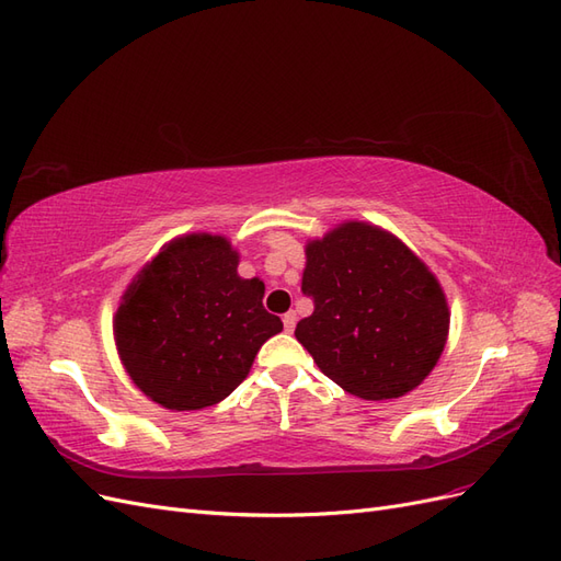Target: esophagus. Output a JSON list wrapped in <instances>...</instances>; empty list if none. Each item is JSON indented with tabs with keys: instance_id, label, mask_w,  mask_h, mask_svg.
<instances>
[{
	"instance_id": "34e87169",
	"label": "esophagus",
	"mask_w": 561,
	"mask_h": 561,
	"mask_svg": "<svg viewBox=\"0 0 561 561\" xmlns=\"http://www.w3.org/2000/svg\"><path fill=\"white\" fill-rule=\"evenodd\" d=\"M295 322H297V313H295V311H287V313L283 316L285 332H293V330H295Z\"/></svg>"
}]
</instances>
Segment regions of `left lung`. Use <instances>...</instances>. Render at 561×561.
Here are the masks:
<instances>
[{
	"instance_id": "obj_1",
	"label": "left lung",
	"mask_w": 561,
	"mask_h": 561,
	"mask_svg": "<svg viewBox=\"0 0 561 561\" xmlns=\"http://www.w3.org/2000/svg\"><path fill=\"white\" fill-rule=\"evenodd\" d=\"M301 293L313 299V313L297 322V342L351 396L410 393L445 351L443 287L410 248L379 227L346 222L309 243Z\"/></svg>"
}]
</instances>
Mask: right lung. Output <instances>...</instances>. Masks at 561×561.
<instances>
[{"label": "right lung", "mask_w": 561, "mask_h": 561, "mask_svg": "<svg viewBox=\"0 0 561 561\" xmlns=\"http://www.w3.org/2000/svg\"><path fill=\"white\" fill-rule=\"evenodd\" d=\"M236 266L239 252L222 236H182L140 271L114 316L133 383L168 410L225 400L283 330L262 304L264 283L241 278Z\"/></svg>", "instance_id": "obj_1"}]
</instances>
